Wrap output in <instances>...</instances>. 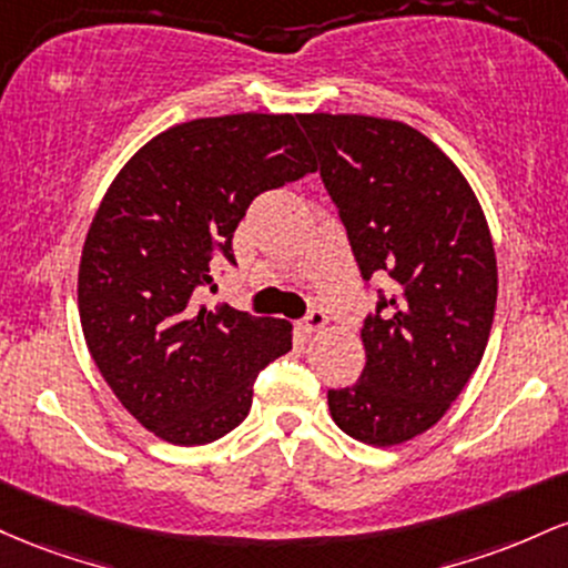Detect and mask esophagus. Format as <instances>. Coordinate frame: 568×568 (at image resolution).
Masks as SVG:
<instances>
[{
    "mask_svg": "<svg viewBox=\"0 0 568 568\" xmlns=\"http://www.w3.org/2000/svg\"><path fill=\"white\" fill-rule=\"evenodd\" d=\"M301 327H303V333L314 335V333H318V329L327 327V314H324L322 308H311L301 322Z\"/></svg>",
    "mask_w": 568,
    "mask_h": 568,
    "instance_id": "1",
    "label": "esophagus"
}]
</instances>
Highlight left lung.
I'll return each instance as SVG.
<instances>
[{
  "instance_id": "1",
  "label": "left lung",
  "mask_w": 568,
  "mask_h": 568,
  "mask_svg": "<svg viewBox=\"0 0 568 568\" xmlns=\"http://www.w3.org/2000/svg\"><path fill=\"white\" fill-rule=\"evenodd\" d=\"M365 282L392 278L365 318V369L329 388L333 422L367 445L435 426L480 365L496 308L486 214L422 131L367 114H297Z\"/></svg>"
}]
</instances>
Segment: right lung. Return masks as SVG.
<instances>
[{
	"instance_id": "add662e5",
	"label": "right lung",
	"mask_w": 568,
	"mask_h": 568,
	"mask_svg": "<svg viewBox=\"0 0 568 568\" xmlns=\"http://www.w3.org/2000/svg\"><path fill=\"white\" fill-rule=\"evenodd\" d=\"M316 171L292 114L201 118L158 133L106 190L82 246V335L114 397L174 445H206L252 407L257 373L292 348V324L206 311L214 257L265 190Z\"/></svg>"
}]
</instances>
